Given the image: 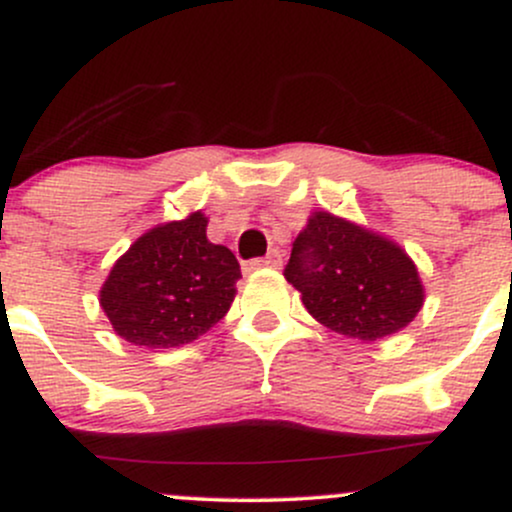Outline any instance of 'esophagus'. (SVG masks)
<instances>
[{
    "label": "esophagus",
    "mask_w": 512,
    "mask_h": 512,
    "mask_svg": "<svg viewBox=\"0 0 512 512\" xmlns=\"http://www.w3.org/2000/svg\"><path fill=\"white\" fill-rule=\"evenodd\" d=\"M279 269L281 267V252L279 250H269L264 257H257V260L248 262V269Z\"/></svg>",
    "instance_id": "obj_1"
}]
</instances>
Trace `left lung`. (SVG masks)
<instances>
[{
  "label": "left lung",
  "instance_id": "8db88e82",
  "mask_svg": "<svg viewBox=\"0 0 512 512\" xmlns=\"http://www.w3.org/2000/svg\"><path fill=\"white\" fill-rule=\"evenodd\" d=\"M284 276L317 322L361 342L404 330L424 305L407 252L327 211H315L293 240Z\"/></svg>",
  "mask_w": 512,
  "mask_h": 512
}]
</instances>
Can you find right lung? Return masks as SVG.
Returning <instances> with one entry per match:
<instances>
[{
    "label": "right lung",
    "instance_id": "1",
    "mask_svg": "<svg viewBox=\"0 0 512 512\" xmlns=\"http://www.w3.org/2000/svg\"><path fill=\"white\" fill-rule=\"evenodd\" d=\"M240 264L209 243L207 216L151 228L110 269L101 308L129 344L170 349L209 332L236 298Z\"/></svg>",
    "mask_w": 512,
    "mask_h": 512
}]
</instances>
